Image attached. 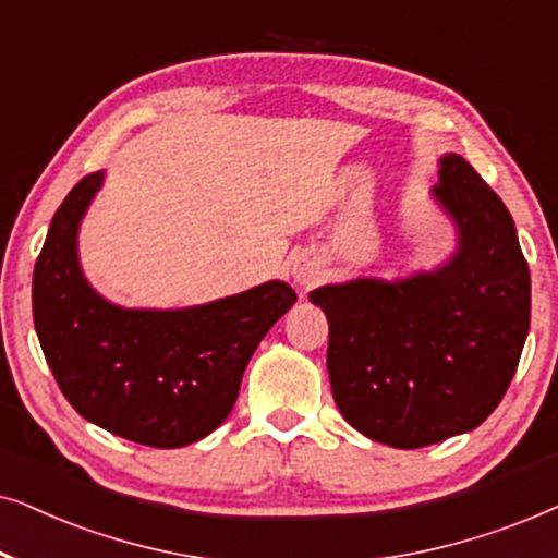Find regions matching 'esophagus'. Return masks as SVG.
I'll return each instance as SVG.
<instances>
[{"instance_id": "34e87169", "label": "esophagus", "mask_w": 558, "mask_h": 558, "mask_svg": "<svg viewBox=\"0 0 558 558\" xmlns=\"http://www.w3.org/2000/svg\"><path fill=\"white\" fill-rule=\"evenodd\" d=\"M291 275L293 280L301 288H314L318 280H322V259L316 255H308V252H301L291 259Z\"/></svg>"}]
</instances>
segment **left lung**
I'll return each mask as SVG.
<instances>
[{
    "label": "left lung",
    "mask_w": 558,
    "mask_h": 558,
    "mask_svg": "<svg viewBox=\"0 0 558 558\" xmlns=\"http://www.w3.org/2000/svg\"><path fill=\"white\" fill-rule=\"evenodd\" d=\"M430 198L457 229L447 263L308 293L329 322L326 369L339 413L396 449L477 428L508 390L531 326L529 263L500 196L447 153Z\"/></svg>",
    "instance_id": "obj_1"
}]
</instances>
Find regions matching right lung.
I'll list each match as a JSON object with an SVG mask.
<instances>
[{
	"mask_svg": "<svg viewBox=\"0 0 558 558\" xmlns=\"http://www.w3.org/2000/svg\"><path fill=\"white\" fill-rule=\"evenodd\" d=\"M104 170L81 178L50 221L33 272V318L58 388L109 434L178 449L221 426L250 356L295 303L283 280L185 308H124L81 270L78 229Z\"/></svg>",
	"mask_w": 558,
	"mask_h": 558,
	"instance_id": "add662e5",
	"label": "right lung"
}]
</instances>
